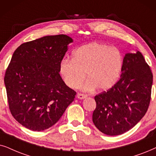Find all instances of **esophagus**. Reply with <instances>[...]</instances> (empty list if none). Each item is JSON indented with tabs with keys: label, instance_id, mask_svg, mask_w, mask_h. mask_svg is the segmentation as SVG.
<instances>
[{
	"label": "esophagus",
	"instance_id": "34e87169",
	"mask_svg": "<svg viewBox=\"0 0 156 156\" xmlns=\"http://www.w3.org/2000/svg\"><path fill=\"white\" fill-rule=\"evenodd\" d=\"M77 98H78V99H84L86 98H87V95H85V94H82V93H78L77 94Z\"/></svg>",
	"mask_w": 156,
	"mask_h": 156
}]
</instances>
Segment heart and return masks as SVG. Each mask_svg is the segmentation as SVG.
I'll return each instance as SVG.
<instances>
[{
  "mask_svg": "<svg viewBox=\"0 0 156 156\" xmlns=\"http://www.w3.org/2000/svg\"><path fill=\"white\" fill-rule=\"evenodd\" d=\"M123 66V56L118 48L105 43L93 42L78 47L73 52L72 59H63L59 71L65 83L78 88L86 77L82 88L106 90L115 86Z\"/></svg>",
  "mask_w": 156,
  "mask_h": 156,
  "instance_id": "obj_1",
  "label": "heart"
}]
</instances>
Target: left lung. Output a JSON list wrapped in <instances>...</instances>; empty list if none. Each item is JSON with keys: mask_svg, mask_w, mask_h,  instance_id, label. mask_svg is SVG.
<instances>
[{"mask_svg": "<svg viewBox=\"0 0 156 156\" xmlns=\"http://www.w3.org/2000/svg\"><path fill=\"white\" fill-rule=\"evenodd\" d=\"M121 72L115 86L95 96L93 122L108 136L133 128L145 115L151 101L153 74L140 52L126 54Z\"/></svg>", "mask_w": 156, "mask_h": 156, "instance_id": "1", "label": "left lung"}]
</instances>
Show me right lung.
Wrapping results in <instances>:
<instances>
[{"label":"right lung","mask_w":156,"mask_h":156,"mask_svg":"<svg viewBox=\"0 0 156 156\" xmlns=\"http://www.w3.org/2000/svg\"><path fill=\"white\" fill-rule=\"evenodd\" d=\"M73 42L66 35L43 36L16 50L4 82L14 118L33 131H42L58 121L76 93L66 85L59 66Z\"/></svg>","instance_id":"obj_1"}]
</instances>
